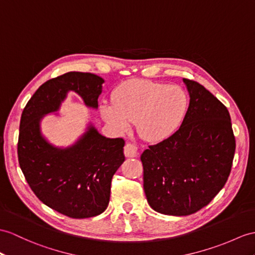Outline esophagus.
Segmentation results:
<instances>
[{
    "label": "esophagus",
    "instance_id": "obj_1",
    "mask_svg": "<svg viewBox=\"0 0 255 255\" xmlns=\"http://www.w3.org/2000/svg\"><path fill=\"white\" fill-rule=\"evenodd\" d=\"M124 154H126V157L128 158H134L138 154L137 151V147L133 144H127L124 146Z\"/></svg>",
    "mask_w": 255,
    "mask_h": 255
}]
</instances>
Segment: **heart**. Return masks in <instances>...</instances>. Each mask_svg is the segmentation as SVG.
<instances>
[{"mask_svg": "<svg viewBox=\"0 0 255 255\" xmlns=\"http://www.w3.org/2000/svg\"><path fill=\"white\" fill-rule=\"evenodd\" d=\"M187 106V95L176 85L134 80L120 86L114 103H104L101 110L105 121L118 131H127L135 121L142 139L160 141L179 128Z\"/></svg>", "mask_w": 255, "mask_h": 255, "instance_id": "1", "label": "heart"}]
</instances>
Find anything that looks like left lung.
<instances>
[{
    "label": "left lung",
    "instance_id": "obj_1",
    "mask_svg": "<svg viewBox=\"0 0 255 255\" xmlns=\"http://www.w3.org/2000/svg\"><path fill=\"white\" fill-rule=\"evenodd\" d=\"M183 82L190 99L181 127L140 156L149 206L173 216L195 213L219 194L236 148L227 108L201 84Z\"/></svg>",
    "mask_w": 255,
    "mask_h": 255
}]
</instances>
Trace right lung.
Segmentation results:
<instances>
[{
    "instance_id": "right-lung-1",
    "label": "right lung",
    "mask_w": 255,
    "mask_h": 255,
    "mask_svg": "<svg viewBox=\"0 0 255 255\" xmlns=\"http://www.w3.org/2000/svg\"><path fill=\"white\" fill-rule=\"evenodd\" d=\"M104 82L89 72L65 73L42 84L21 115L18 160L23 175L43 203L72 219H88L107 209L111 179L126 159L124 140L106 137L89 122L72 145L58 147L43 135L41 122L59 111L69 92L96 110Z\"/></svg>"
}]
</instances>
